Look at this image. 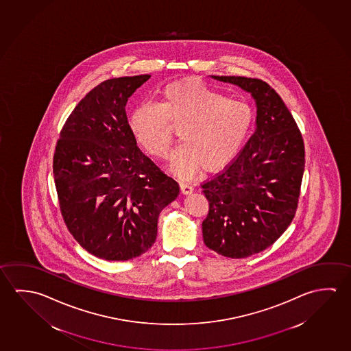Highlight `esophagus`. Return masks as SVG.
Instances as JSON below:
<instances>
[{
	"mask_svg": "<svg viewBox=\"0 0 351 351\" xmlns=\"http://www.w3.org/2000/svg\"><path fill=\"white\" fill-rule=\"evenodd\" d=\"M180 190H181V193H184V195H191L193 192V187L191 184L180 182Z\"/></svg>",
	"mask_w": 351,
	"mask_h": 351,
	"instance_id": "obj_1",
	"label": "esophagus"
}]
</instances>
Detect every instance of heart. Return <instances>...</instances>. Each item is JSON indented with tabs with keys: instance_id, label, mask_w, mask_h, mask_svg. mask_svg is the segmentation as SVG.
Here are the masks:
<instances>
[{
	"instance_id": "b5f03b06",
	"label": "heart",
	"mask_w": 351,
	"mask_h": 351,
	"mask_svg": "<svg viewBox=\"0 0 351 351\" xmlns=\"http://www.w3.org/2000/svg\"><path fill=\"white\" fill-rule=\"evenodd\" d=\"M251 104L228 98L195 78L171 82L158 93L154 105L132 111L128 126L133 137L150 156L167 158L173 128L184 142L171 156L170 167L189 178L202 167L219 171L239 156L252 128Z\"/></svg>"
}]
</instances>
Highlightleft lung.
Listing matches in <instances>:
<instances>
[{"label":"left lung","mask_w":351,"mask_h":351,"mask_svg":"<svg viewBox=\"0 0 351 351\" xmlns=\"http://www.w3.org/2000/svg\"><path fill=\"white\" fill-rule=\"evenodd\" d=\"M241 86L257 104L256 131L234 161L201 184L208 248L245 258L271 246L291 224L304 170L302 134L279 94L258 78L213 75Z\"/></svg>","instance_id":"1"}]
</instances>
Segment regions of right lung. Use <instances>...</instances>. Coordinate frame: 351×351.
<instances>
[{
    "label": "right lung",
    "mask_w": 351,
    "mask_h": 351,
    "mask_svg": "<svg viewBox=\"0 0 351 351\" xmlns=\"http://www.w3.org/2000/svg\"><path fill=\"white\" fill-rule=\"evenodd\" d=\"M149 75L120 77L93 88L71 112L53 154L60 209L88 252L128 261L156 242L159 214L178 184L137 147L127 100Z\"/></svg>",
    "instance_id": "obj_1"
}]
</instances>
